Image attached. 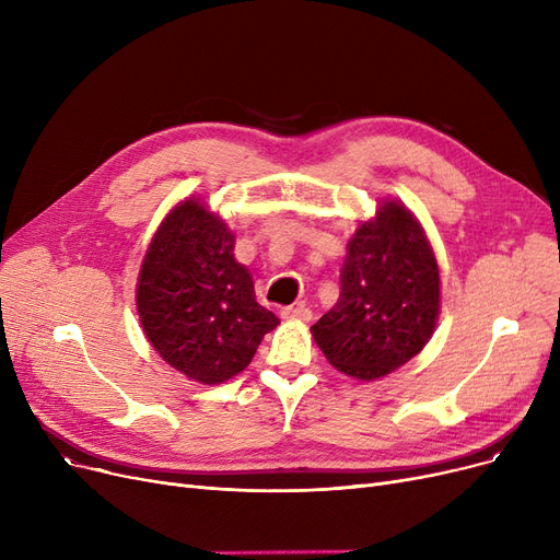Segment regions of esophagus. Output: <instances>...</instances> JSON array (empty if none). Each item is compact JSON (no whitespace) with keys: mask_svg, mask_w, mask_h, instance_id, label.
<instances>
[{"mask_svg":"<svg viewBox=\"0 0 560 560\" xmlns=\"http://www.w3.org/2000/svg\"><path fill=\"white\" fill-rule=\"evenodd\" d=\"M281 315H283L285 319H298V322H311V317H313L311 308H306L304 304L288 306V308H283V311H281Z\"/></svg>","mask_w":560,"mask_h":560,"instance_id":"34e87169","label":"esophagus"}]
</instances>
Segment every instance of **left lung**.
Listing matches in <instances>:
<instances>
[{"instance_id": "8db88e82", "label": "left lung", "mask_w": 560, "mask_h": 560, "mask_svg": "<svg viewBox=\"0 0 560 560\" xmlns=\"http://www.w3.org/2000/svg\"><path fill=\"white\" fill-rule=\"evenodd\" d=\"M340 300L311 327L342 374L376 381L418 357L440 315V268L424 226L384 197L347 243Z\"/></svg>"}]
</instances>
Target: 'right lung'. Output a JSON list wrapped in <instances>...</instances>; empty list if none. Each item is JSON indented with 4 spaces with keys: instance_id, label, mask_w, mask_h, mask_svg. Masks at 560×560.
Returning <instances> with one entry per match:
<instances>
[{
    "instance_id": "obj_1",
    "label": "right lung",
    "mask_w": 560,
    "mask_h": 560,
    "mask_svg": "<svg viewBox=\"0 0 560 560\" xmlns=\"http://www.w3.org/2000/svg\"><path fill=\"white\" fill-rule=\"evenodd\" d=\"M235 233L201 197L170 209L144 252L136 308L144 338L201 386L241 374L279 317L256 302L252 272L233 256Z\"/></svg>"
}]
</instances>
